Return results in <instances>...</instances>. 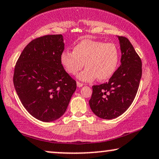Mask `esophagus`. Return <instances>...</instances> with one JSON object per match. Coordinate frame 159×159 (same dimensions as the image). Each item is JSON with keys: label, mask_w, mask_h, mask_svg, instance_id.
Instances as JSON below:
<instances>
[{"label": "esophagus", "mask_w": 159, "mask_h": 159, "mask_svg": "<svg viewBox=\"0 0 159 159\" xmlns=\"http://www.w3.org/2000/svg\"><path fill=\"white\" fill-rule=\"evenodd\" d=\"M77 85L78 88H81V87H82V86H83V84L81 83V82H77Z\"/></svg>", "instance_id": "esophagus-1"}]
</instances>
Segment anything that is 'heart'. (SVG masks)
I'll use <instances>...</instances> for the list:
<instances>
[{"mask_svg":"<svg viewBox=\"0 0 159 159\" xmlns=\"http://www.w3.org/2000/svg\"><path fill=\"white\" fill-rule=\"evenodd\" d=\"M120 52L113 43L84 39L73 47V51L65 50L61 55V63L66 71L77 75L83 65L86 68L78 75L82 81L90 82L97 78L99 81L109 80L116 71Z\"/></svg>","mask_w":159,"mask_h":159,"instance_id":"heart-1","label":"heart"}]
</instances>
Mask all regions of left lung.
<instances>
[{"label":"left lung","instance_id":"left-lung-1","mask_svg":"<svg viewBox=\"0 0 159 159\" xmlns=\"http://www.w3.org/2000/svg\"><path fill=\"white\" fill-rule=\"evenodd\" d=\"M120 45L121 64L108 82L93 86L90 109L100 118L111 120L120 116L132 104L142 77V61L124 36H117Z\"/></svg>","mask_w":159,"mask_h":159}]
</instances>
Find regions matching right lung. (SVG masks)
I'll return each instance as SVG.
<instances>
[{
  "mask_svg": "<svg viewBox=\"0 0 159 159\" xmlns=\"http://www.w3.org/2000/svg\"><path fill=\"white\" fill-rule=\"evenodd\" d=\"M61 34L47 35L25 47L14 68L13 82L20 102L35 118L51 122L61 117L77 83L61 63Z\"/></svg>",
  "mask_w": 159,
  "mask_h": 159,
  "instance_id": "obj_1",
  "label": "right lung"
}]
</instances>
